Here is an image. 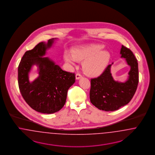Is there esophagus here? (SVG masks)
Listing matches in <instances>:
<instances>
[{"mask_svg":"<svg viewBox=\"0 0 155 155\" xmlns=\"http://www.w3.org/2000/svg\"><path fill=\"white\" fill-rule=\"evenodd\" d=\"M81 77H82V75H81V74L78 73V74H76V79L77 80H78V79H81Z\"/></svg>","mask_w":155,"mask_h":155,"instance_id":"34e87169","label":"esophagus"}]
</instances>
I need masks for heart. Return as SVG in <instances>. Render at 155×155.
Wrapping results in <instances>:
<instances>
[{"label": "heart", "instance_id": "obj_1", "mask_svg": "<svg viewBox=\"0 0 155 155\" xmlns=\"http://www.w3.org/2000/svg\"><path fill=\"white\" fill-rule=\"evenodd\" d=\"M99 45H90L74 48L73 54L65 51L64 57L68 64L75 65L78 60H84L83 69L86 74L99 76L104 72L110 60V55L107 51L101 50Z\"/></svg>", "mask_w": 155, "mask_h": 155}]
</instances>
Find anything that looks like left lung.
I'll list each match as a JSON object with an SVG mask.
<instances>
[{
	"label": "left lung",
	"instance_id": "1",
	"mask_svg": "<svg viewBox=\"0 0 155 155\" xmlns=\"http://www.w3.org/2000/svg\"><path fill=\"white\" fill-rule=\"evenodd\" d=\"M121 58L130 67L128 78L125 82L115 81L110 73L113 63L97 78L91 79L90 101L95 107L105 111H114L126 105L133 98L137 90L139 73L137 60L128 48L121 46Z\"/></svg>",
	"mask_w": 155,
	"mask_h": 155
}]
</instances>
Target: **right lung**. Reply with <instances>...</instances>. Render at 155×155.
Here are the masks:
<instances>
[{
	"instance_id": "1",
	"label": "right lung",
	"mask_w": 155,
	"mask_h": 155,
	"mask_svg": "<svg viewBox=\"0 0 155 155\" xmlns=\"http://www.w3.org/2000/svg\"><path fill=\"white\" fill-rule=\"evenodd\" d=\"M54 39L41 42L23 55L18 68V82L23 98L36 111L50 114L59 111L66 102L68 89L75 82V74L63 71L48 57H44ZM38 67L40 75L29 81L28 74L31 67Z\"/></svg>"
}]
</instances>
